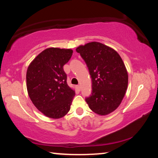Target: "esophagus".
<instances>
[{
    "label": "esophagus",
    "mask_w": 158,
    "mask_h": 158,
    "mask_svg": "<svg viewBox=\"0 0 158 158\" xmlns=\"http://www.w3.org/2000/svg\"><path fill=\"white\" fill-rule=\"evenodd\" d=\"M76 88H77V90H81V86H80V85H76Z\"/></svg>",
    "instance_id": "obj_1"
}]
</instances>
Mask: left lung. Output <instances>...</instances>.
I'll use <instances>...</instances> for the list:
<instances>
[{"mask_svg":"<svg viewBox=\"0 0 158 158\" xmlns=\"http://www.w3.org/2000/svg\"><path fill=\"white\" fill-rule=\"evenodd\" d=\"M76 51L92 78V93L85 102L95 114H111L121 105L127 88L128 74L121 57L111 47L98 42L80 45Z\"/></svg>","mask_w":158,"mask_h":158,"instance_id":"1","label":"left lung"}]
</instances>
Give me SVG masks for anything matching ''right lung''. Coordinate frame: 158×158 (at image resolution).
Masks as SVG:
<instances>
[{"label": "right lung", "instance_id": "right-lung-1", "mask_svg": "<svg viewBox=\"0 0 158 158\" xmlns=\"http://www.w3.org/2000/svg\"><path fill=\"white\" fill-rule=\"evenodd\" d=\"M73 53L70 49L48 48L28 67L26 86L29 98L40 111L51 118L65 116L75 95L74 90L67 84L63 69Z\"/></svg>", "mask_w": 158, "mask_h": 158}]
</instances>
